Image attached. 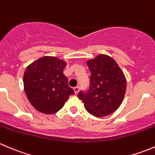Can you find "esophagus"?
<instances>
[{"label":"esophagus","mask_w":155,"mask_h":155,"mask_svg":"<svg viewBox=\"0 0 155 155\" xmlns=\"http://www.w3.org/2000/svg\"><path fill=\"white\" fill-rule=\"evenodd\" d=\"M73 90H74V91H75V94H78L79 93V90H80V87H79V86H76V87H75L74 88H73Z\"/></svg>","instance_id":"esophagus-1"}]
</instances>
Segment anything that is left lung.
Masks as SVG:
<instances>
[{
    "instance_id": "1",
    "label": "left lung",
    "mask_w": 155,
    "mask_h": 155,
    "mask_svg": "<svg viewBox=\"0 0 155 155\" xmlns=\"http://www.w3.org/2000/svg\"><path fill=\"white\" fill-rule=\"evenodd\" d=\"M91 71L90 86L81 91L78 97L85 109L96 117H104L115 112L122 103L127 81L118 64L107 54H99L87 61Z\"/></svg>"
}]
</instances>
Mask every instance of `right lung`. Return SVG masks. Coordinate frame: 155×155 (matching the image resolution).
Listing matches in <instances>:
<instances>
[{"mask_svg":"<svg viewBox=\"0 0 155 155\" xmlns=\"http://www.w3.org/2000/svg\"><path fill=\"white\" fill-rule=\"evenodd\" d=\"M66 65L58 58L44 56L26 68L23 77L25 92L37 111L47 115L55 113L74 94L63 73Z\"/></svg>","mask_w":155,"mask_h":155,"instance_id":"obj_1","label":"right lung"}]
</instances>
